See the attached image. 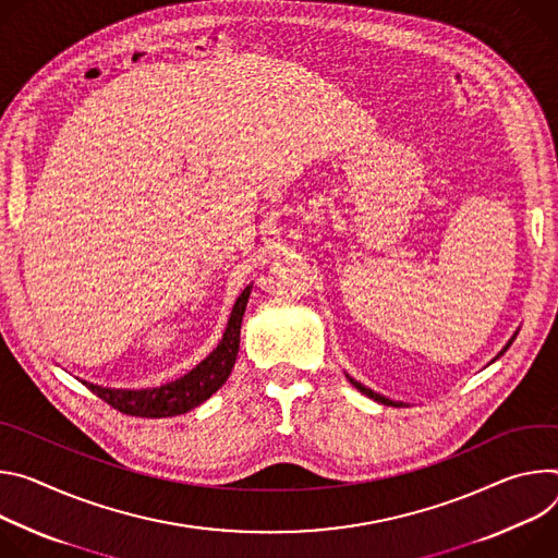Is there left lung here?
I'll list each match as a JSON object with an SVG mask.
<instances>
[{"label": "left lung", "instance_id": "8db88e82", "mask_svg": "<svg viewBox=\"0 0 558 558\" xmlns=\"http://www.w3.org/2000/svg\"><path fill=\"white\" fill-rule=\"evenodd\" d=\"M514 339H517V332H514V335H512V339H510V341L504 345V350H501L497 356H494L489 363H494V361H497L499 356H504V352H506V350L512 345V341H514ZM345 377H348V381H350V384H352V386H354L359 392H363V395H365V397H369V399H375L377 403H384V405H395V408H403V405H408V403H403V401H392V399H388V397H384V395H379V392H375V390L365 388L363 384H359V381H356V379H352L350 375H345Z\"/></svg>", "mask_w": 558, "mask_h": 558}]
</instances>
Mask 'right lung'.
<instances>
[{"instance_id": "obj_1", "label": "right lung", "mask_w": 558, "mask_h": 558, "mask_svg": "<svg viewBox=\"0 0 558 558\" xmlns=\"http://www.w3.org/2000/svg\"><path fill=\"white\" fill-rule=\"evenodd\" d=\"M251 292H253V286L243 288V292L236 296L232 305L228 326L217 348L183 377L157 388H142V390L104 388L88 381H82V384L88 390H93L99 399H104L108 405L131 416L163 418V416L183 414L202 405L226 384V379L232 373L236 352H239L241 322H243V313H245L247 296H251Z\"/></svg>"}]
</instances>
